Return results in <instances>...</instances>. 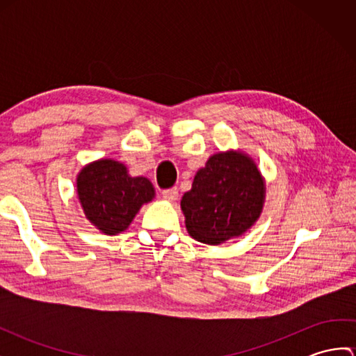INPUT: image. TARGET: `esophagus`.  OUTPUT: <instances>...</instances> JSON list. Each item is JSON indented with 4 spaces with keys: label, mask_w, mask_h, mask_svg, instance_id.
I'll return each mask as SVG.
<instances>
[{
    "label": "esophagus",
    "mask_w": 356,
    "mask_h": 356,
    "mask_svg": "<svg viewBox=\"0 0 356 356\" xmlns=\"http://www.w3.org/2000/svg\"><path fill=\"white\" fill-rule=\"evenodd\" d=\"M177 195H179L177 188H170V190H163L162 191V197L165 200H168V202H176L177 200Z\"/></svg>",
    "instance_id": "obj_1"
}]
</instances>
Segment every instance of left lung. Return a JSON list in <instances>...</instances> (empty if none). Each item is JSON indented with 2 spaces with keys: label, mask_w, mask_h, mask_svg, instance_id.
Segmentation results:
<instances>
[{
  "label": "left lung",
  "mask_w": 356,
  "mask_h": 356,
  "mask_svg": "<svg viewBox=\"0 0 356 356\" xmlns=\"http://www.w3.org/2000/svg\"><path fill=\"white\" fill-rule=\"evenodd\" d=\"M266 185L251 156L240 149L216 153L180 200L186 231L207 245L243 236L259 220Z\"/></svg>",
  "instance_id": "obj_1"
}]
</instances>
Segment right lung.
<instances>
[{"instance_id": "1", "label": "right lung", "mask_w": 356, "mask_h": 356, "mask_svg": "<svg viewBox=\"0 0 356 356\" xmlns=\"http://www.w3.org/2000/svg\"><path fill=\"white\" fill-rule=\"evenodd\" d=\"M76 191L86 217L105 236L125 231L156 195L147 177H131L127 166L113 159L86 165L76 177Z\"/></svg>"}]
</instances>
